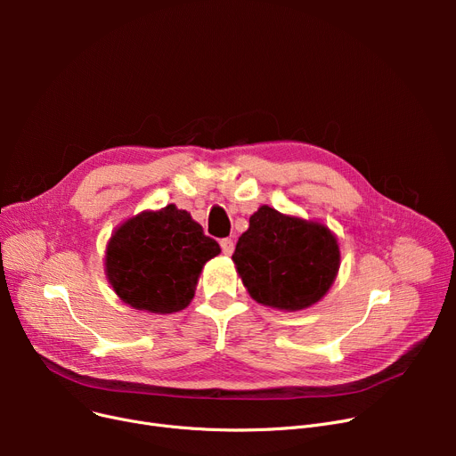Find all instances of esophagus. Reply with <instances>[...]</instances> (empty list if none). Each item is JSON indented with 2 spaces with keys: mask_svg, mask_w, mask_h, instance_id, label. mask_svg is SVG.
Returning a JSON list of instances; mask_svg holds the SVG:
<instances>
[{
  "mask_svg": "<svg viewBox=\"0 0 456 456\" xmlns=\"http://www.w3.org/2000/svg\"><path fill=\"white\" fill-rule=\"evenodd\" d=\"M220 246H222L224 255H232V251H234V242L231 240V238H224V240L220 242Z\"/></svg>",
  "mask_w": 456,
  "mask_h": 456,
  "instance_id": "34e87169",
  "label": "esophagus"
}]
</instances>
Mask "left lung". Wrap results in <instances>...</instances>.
<instances>
[{
  "label": "left lung",
  "instance_id": "8db88e82",
  "mask_svg": "<svg viewBox=\"0 0 456 456\" xmlns=\"http://www.w3.org/2000/svg\"><path fill=\"white\" fill-rule=\"evenodd\" d=\"M338 238L325 224L262 205L238 238L232 262L249 296L296 313L316 305L340 270Z\"/></svg>",
  "mask_w": 456,
  "mask_h": 456
}]
</instances>
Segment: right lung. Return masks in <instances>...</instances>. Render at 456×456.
Instances as JSON below:
<instances>
[{"mask_svg":"<svg viewBox=\"0 0 456 456\" xmlns=\"http://www.w3.org/2000/svg\"><path fill=\"white\" fill-rule=\"evenodd\" d=\"M222 253L190 212L174 203L119 224L105 248V275L134 310L174 314L194 299L203 266Z\"/></svg>","mask_w":456,"mask_h":456,"instance_id":"right-lung-1","label":"right lung"}]
</instances>
